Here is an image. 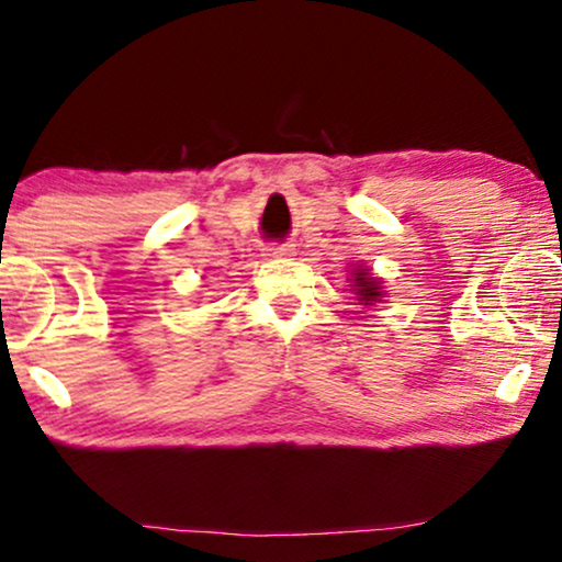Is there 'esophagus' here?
Listing matches in <instances>:
<instances>
[{"instance_id":"esophagus-1","label":"esophagus","mask_w":562,"mask_h":562,"mask_svg":"<svg viewBox=\"0 0 562 562\" xmlns=\"http://www.w3.org/2000/svg\"><path fill=\"white\" fill-rule=\"evenodd\" d=\"M263 251H267V256H293L295 246L293 243H274V246H267Z\"/></svg>"}]
</instances>
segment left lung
<instances>
[{
	"instance_id": "obj_1",
	"label": "left lung",
	"mask_w": 562,
	"mask_h": 562,
	"mask_svg": "<svg viewBox=\"0 0 562 562\" xmlns=\"http://www.w3.org/2000/svg\"><path fill=\"white\" fill-rule=\"evenodd\" d=\"M353 293L358 295V301H361L363 306H374V303H380L384 299L382 282L376 280V277H371L369 269L363 267L353 269Z\"/></svg>"
}]
</instances>
